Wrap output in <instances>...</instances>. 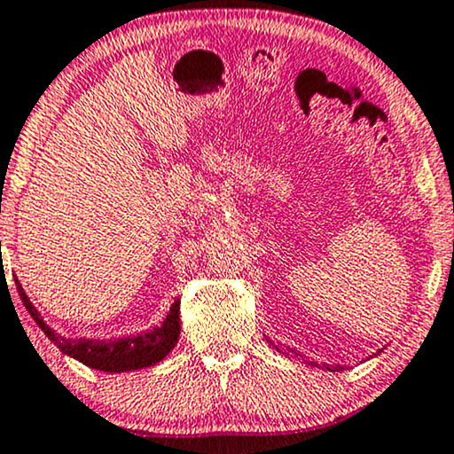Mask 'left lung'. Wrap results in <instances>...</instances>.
<instances>
[{"label":"left lung","mask_w":454,"mask_h":454,"mask_svg":"<svg viewBox=\"0 0 454 454\" xmlns=\"http://www.w3.org/2000/svg\"><path fill=\"white\" fill-rule=\"evenodd\" d=\"M277 352H278V348H277ZM325 369H329V371H337V366H329V364H323Z\"/></svg>","instance_id":"left-lung-1"}]
</instances>
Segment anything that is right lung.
<instances>
[{"label": "right lung", "instance_id": "right-lung-1", "mask_svg": "<svg viewBox=\"0 0 454 454\" xmlns=\"http://www.w3.org/2000/svg\"><path fill=\"white\" fill-rule=\"evenodd\" d=\"M19 295L22 303H25L28 314L33 320L42 326V331L48 335V340L54 343L56 348H60L62 352L77 358L79 363L85 366H91L96 371H106V372H121V371H134L142 369V366L157 364L171 352V348L176 346L177 335H180V301H176L171 306L165 323L151 333L137 337H128V340L119 341H91V340H79L71 341L60 337L59 333L48 329V325L43 323V318L39 317L37 309L31 306V301L27 300L25 291H22L20 283H16Z\"/></svg>", "mask_w": 454, "mask_h": 454}]
</instances>
